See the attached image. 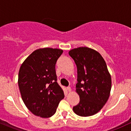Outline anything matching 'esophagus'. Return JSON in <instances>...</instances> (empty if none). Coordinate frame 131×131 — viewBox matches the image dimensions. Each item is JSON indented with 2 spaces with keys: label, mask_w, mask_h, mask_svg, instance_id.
I'll return each instance as SVG.
<instances>
[{
  "label": "esophagus",
  "mask_w": 131,
  "mask_h": 131,
  "mask_svg": "<svg viewBox=\"0 0 131 131\" xmlns=\"http://www.w3.org/2000/svg\"><path fill=\"white\" fill-rule=\"evenodd\" d=\"M67 90H68V91L69 92H71V89L70 87H68V88H67Z\"/></svg>",
  "instance_id": "1"
}]
</instances>
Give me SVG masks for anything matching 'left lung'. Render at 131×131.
<instances>
[{
    "label": "left lung",
    "mask_w": 131,
    "mask_h": 131,
    "mask_svg": "<svg viewBox=\"0 0 131 131\" xmlns=\"http://www.w3.org/2000/svg\"><path fill=\"white\" fill-rule=\"evenodd\" d=\"M69 55L77 67L76 92L80 101L73 107L76 115L90 116L98 113L107 102L112 88L111 75L105 61L97 51L81 47Z\"/></svg>",
    "instance_id": "1"
}]
</instances>
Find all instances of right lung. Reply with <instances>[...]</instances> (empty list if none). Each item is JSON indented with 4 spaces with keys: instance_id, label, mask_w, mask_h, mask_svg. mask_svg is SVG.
<instances>
[{
    "instance_id": "right-lung-1",
    "label": "right lung",
    "mask_w": 131,
    "mask_h": 131,
    "mask_svg": "<svg viewBox=\"0 0 131 131\" xmlns=\"http://www.w3.org/2000/svg\"><path fill=\"white\" fill-rule=\"evenodd\" d=\"M63 52L52 48L37 49L19 68L18 83L22 100L34 115L50 118L64 98L55 71V64Z\"/></svg>"
}]
</instances>
